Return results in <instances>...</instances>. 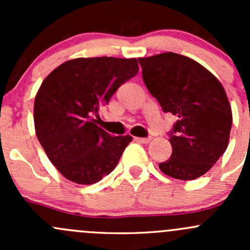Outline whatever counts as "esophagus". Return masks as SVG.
Listing matches in <instances>:
<instances>
[{"label": "esophagus", "instance_id": "obj_1", "mask_svg": "<svg viewBox=\"0 0 250 250\" xmlns=\"http://www.w3.org/2000/svg\"><path fill=\"white\" fill-rule=\"evenodd\" d=\"M135 141H138V143H141V144H148L150 143L151 138H134Z\"/></svg>", "mask_w": 250, "mask_h": 250}]
</instances>
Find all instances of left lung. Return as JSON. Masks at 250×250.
Here are the masks:
<instances>
[{"label": "left lung", "mask_w": 250, "mask_h": 250, "mask_svg": "<svg viewBox=\"0 0 250 250\" xmlns=\"http://www.w3.org/2000/svg\"><path fill=\"white\" fill-rule=\"evenodd\" d=\"M143 80L165 112L178 117L169 134L173 152L160 163L166 175L193 180L226 151L232 111L223 84L191 58L167 52L139 58Z\"/></svg>", "instance_id": "8db88e82"}]
</instances>
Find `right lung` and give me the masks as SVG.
I'll return each mask as SVG.
<instances>
[{"label": "right lung", "instance_id": "right-lung-1", "mask_svg": "<svg viewBox=\"0 0 250 250\" xmlns=\"http://www.w3.org/2000/svg\"><path fill=\"white\" fill-rule=\"evenodd\" d=\"M138 71L135 58H77L44 78L35 98V130L49 161L67 180L90 185L116 168L133 138L111 137L98 125V111Z\"/></svg>", "mask_w": 250, "mask_h": 250}]
</instances>
